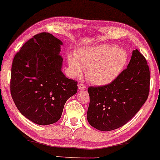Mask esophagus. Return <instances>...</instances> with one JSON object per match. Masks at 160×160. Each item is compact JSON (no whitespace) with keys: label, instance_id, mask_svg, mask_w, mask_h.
Instances as JSON below:
<instances>
[{"label":"esophagus","instance_id":"obj_1","mask_svg":"<svg viewBox=\"0 0 160 160\" xmlns=\"http://www.w3.org/2000/svg\"><path fill=\"white\" fill-rule=\"evenodd\" d=\"M78 88L79 90H83V89H86V88H87V87H86L83 83H80L78 84Z\"/></svg>","mask_w":160,"mask_h":160}]
</instances>
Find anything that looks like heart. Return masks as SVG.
I'll return each instance as SVG.
<instances>
[{"instance_id": "obj_1", "label": "heart", "mask_w": 160, "mask_h": 160, "mask_svg": "<svg viewBox=\"0 0 160 160\" xmlns=\"http://www.w3.org/2000/svg\"><path fill=\"white\" fill-rule=\"evenodd\" d=\"M129 62V54L117 45L101 44L77 51L74 58H68L73 76H81L86 69L87 79L93 84L105 86L119 77Z\"/></svg>"}]
</instances>
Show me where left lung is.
Segmentation results:
<instances>
[{"label": "left lung", "instance_id": "left-lung-1", "mask_svg": "<svg viewBox=\"0 0 160 160\" xmlns=\"http://www.w3.org/2000/svg\"><path fill=\"white\" fill-rule=\"evenodd\" d=\"M150 72L144 56L136 49L127 68L108 85L89 87L87 120L100 131L127 124L139 112L149 93Z\"/></svg>", "mask_w": 160, "mask_h": 160}]
</instances>
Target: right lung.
Listing matches in <instances>:
<instances>
[{
	"instance_id": "right-lung-1",
	"label": "right lung",
	"mask_w": 160,
	"mask_h": 160,
	"mask_svg": "<svg viewBox=\"0 0 160 160\" xmlns=\"http://www.w3.org/2000/svg\"><path fill=\"white\" fill-rule=\"evenodd\" d=\"M59 39L49 33L33 36L14 56L10 88L22 114L39 125L60 119L68 99L77 92V82L61 72Z\"/></svg>"
}]
</instances>
